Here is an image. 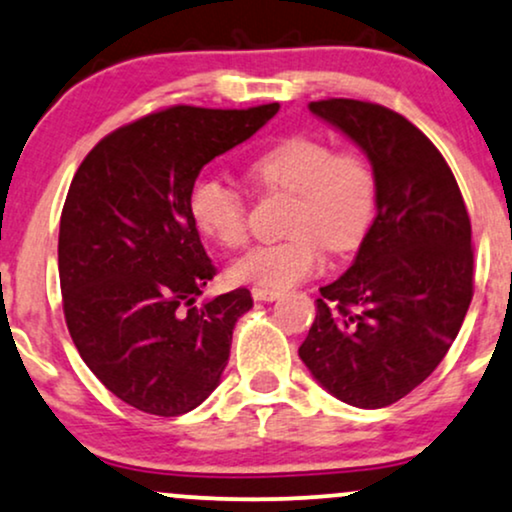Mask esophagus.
<instances>
[{
	"instance_id": "obj_1",
	"label": "esophagus",
	"mask_w": 512,
	"mask_h": 512,
	"mask_svg": "<svg viewBox=\"0 0 512 512\" xmlns=\"http://www.w3.org/2000/svg\"><path fill=\"white\" fill-rule=\"evenodd\" d=\"M279 295V291H269V288H252V298L260 303H272V300H279Z\"/></svg>"
}]
</instances>
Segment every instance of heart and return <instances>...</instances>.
<instances>
[{
    "label": "heart",
    "mask_w": 512,
    "mask_h": 512,
    "mask_svg": "<svg viewBox=\"0 0 512 512\" xmlns=\"http://www.w3.org/2000/svg\"><path fill=\"white\" fill-rule=\"evenodd\" d=\"M250 176L267 193L293 195L279 243L250 248L231 264V279L262 288H288L319 272L324 245L353 250L377 212V176L357 150H334L322 138L295 135L250 162ZM188 209L195 226L221 248H240L248 238V202L231 183L197 178Z\"/></svg>",
    "instance_id": "obj_1"
}]
</instances>
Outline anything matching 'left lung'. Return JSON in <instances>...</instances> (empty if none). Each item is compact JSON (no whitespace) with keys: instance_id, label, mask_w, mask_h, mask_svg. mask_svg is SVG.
Wrapping results in <instances>:
<instances>
[{"instance_id":"left-lung-1","label":"left lung","mask_w":512,"mask_h":512,"mask_svg":"<svg viewBox=\"0 0 512 512\" xmlns=\"http://www.w3.org/2000/svg\"><path fill=\"white\" fill-rule=\"evenodd\" d=\"M365 150L377 217L353 267L319 288L298 348L326 391L355 408H386L439 367L474 293L472 226L451 166L420 128L374 102H310Z\"/></svg>"}]
</instances>
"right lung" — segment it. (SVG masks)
<instances>
[{"instance_id": "1", "label": "right lung", "mask_w": 512, "mask_h": 512, "mask_svg": "<svg viewBox=\"0 0 512 512\" xmlns=\"http://www.w3.org/2000/svg\"><path fill=\"white\" fill-rule=\"evenodd\" d=\"M279 104H176L116 128L73 176L59 224L64 317L83 362L133 408L176 417L217 389L248 288L202 307L217 274L188 209L197 174Z\"/></svg>"}]
</instances>
